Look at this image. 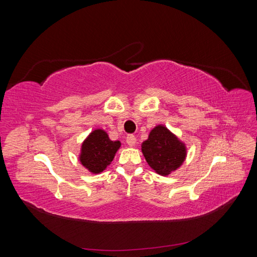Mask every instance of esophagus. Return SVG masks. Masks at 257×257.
Segmentation results:
<instances>
[{"mask_svg":"<svg viewBox=\"0 0 257 257\" xmlns=\"http://www.w3.org/2000/svg\"><path fill=\"white\" fill-rule=\"evenodd\" d=\"M126 143H127V145H128L130 147H133V146L136 144V137H135L134 135H132V134L127 135V137H126Z\"/></svg>","mask_w":257,"mask_h":257,"instance_id":"obj_1","label":"esophagus"}]
</instances>
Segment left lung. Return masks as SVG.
<instances>
[{"label":"left lung","instance_id":"1","mask_svg":"<svg viewBox=\"0 0 257 257\" xmlns=\"http://www.w3.org/2000/svg\"><path fill=\"white\" fill-rule=\"evenodd\" d=\"M142 150L148 164L163 176L180 166L186 153L183 144L162 125L151 131L149 138L142 145Z\"/></svg>","mask_w":257,"mask_h":257}]
</instances>
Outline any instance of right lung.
Listing matches in <instances>:
<instances>
[{
    "label": "right lung",
    "mask_w": 257,
    "mask_h": 257,
    "mask_svg": "<svg viewBox=\"0 0 257 257\" xmlns=\"http://www.w3.org/2000/svg\"><path fill=\"white\" fill-rule=\"evenodd\" d=\"M120 142H111L102 130H96L82 144L80 162L93 174H98L109 165L118 151Z\"/></svg>",
    "instance_id": "add662e5"
}]
</instances>
